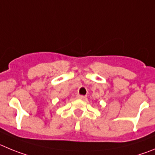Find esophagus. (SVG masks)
Returning <instances> with one entry per match:
<instances>
[{
  "label": "esophagus",
  "mask_w": 155,
  "mask_h": 155,
  "mask_svg": "<svg viewBox=\"0 0 155 155\" xmlns=\"http://www.w3.org/2000/svg\"><path fill=\"white\" fill-rule=\"evenodd\" d=\"M77 98L80 99V100H85V99H86V96H83V95H78Z\"/></svg>",
  "instance_id": "1"
}]
</instances>
